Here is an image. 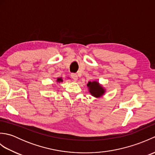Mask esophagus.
Wrapping results in <instances>:
<instances>
[{
    "mask_svg": "<svg viewBox=\"0 0 155 155\" xmlns=\"http://www.w3.org/2000/svg\"><path fill=\"white\" fill-rule=\"evenodd\" d=\"M71 76V78H72V79H73L74 81H77V80H78V76H77V74L72 73Z\"/></svg>",
    "mask_w": 155,
    "mask_h": 155,
    "instance_id": "esophagus-1",
    "label": "esophagus"
}]
</instances>
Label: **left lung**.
Listing matches in <instances>:
<instances>
[{"label":"left lung","mask_w":155,"mask_h":155,"mask_svg":"<svg viewBox=\"0 0 155 155\" xmlns=\"http://www.w3.org/2000/svg\"><path fill=\"white\" fill-rule=\"evenodd\" d=\"M88 92L95 98H101L106 93V88L97 81H89L87 84Z\"/></svg>","instance_id":"obj_1"}]
</instances>
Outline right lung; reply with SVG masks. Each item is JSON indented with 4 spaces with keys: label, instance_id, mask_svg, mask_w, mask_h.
<instances>
[{
    "label": "right lung",
    "instance_id": "right-lung-1",
    "mask_svg": "<svg viewBox=\"0 0 155 155\" xmlns=\"http://www.w3.org/2000/svg\"><path fill=\"white\" fill-rule=\"evenodd\" d=\"M69 79H70V78H69ZM57 83H62V82H63V80H62V77H59V78H57Z\"/></svg>",
    "mask_w": 155,
    "mask_h": 155
}]
</instances>
